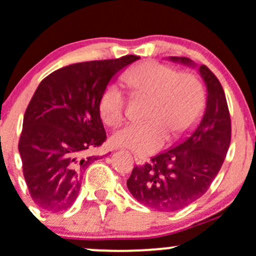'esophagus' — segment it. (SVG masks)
I'll return each mask as SVG.
<instances>
[{
  "mask_svg": "<svg viewBox=\"0 0 256 256\" xmlns=\"http://www.w3.org/2000/svg\"><path fill=\"white\" fill-rule=\"evenodd\" d=\"M135 161L138 164H142L144 162V158H140V156H136L135 155Z\"/></svg>",
  "mask_w": 256,
  "mask_h": 256,
  "instance_id": "34e87169",
  "label": "esophagus"
}]
</instances>
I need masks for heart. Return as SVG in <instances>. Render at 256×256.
Returning <instances> with one entry per match:
<instances>
[{"mask_svg":"<svg viewBox=\"0 0 256 256\" xmlns=\"http://www.w3.org/2000/svg\"><path fill=\"white\" fill-rule=\"evenodd\" d=\"M122 82L135 98H148L144 124L124 126L112 135L114 145L148 155L168 138L190 130L205 105L202 84L192 74L178 72L156 61L142 62L122 75ZM98 114L108 126L120 125L125 118V98L116 85H108L98 98Z\"/></svg>","mask_w":256,"mask_h":256,"instance_id":"heart-1","label":"heart"}]
</instances>
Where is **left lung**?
Segmentation results:
<instances>
[{
	"label": "left lung",
	"mask_w": 256,
	"mask_h": 256,
	"mask_svg": "<svg viewBox=\"0 0 256 256\" xmlns=\"http://www.w3.org/2000/svg\"><path fill=\"white\" fill-rule=\"evenodd\" d=\"M171 61L195 66L186 57ZM199 72L206 85V108L199 126L180 144L135 166L128 188L141 204L160 212H176L208 191L226 158L232 121L222 86L205 65Z\"/></svg>",
	"instance_id": "obj_1"
}]
</instances>
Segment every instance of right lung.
Returning a JSON list of instances; mask_svg holds the SVG:
<instances>
[{
  "label": "right lung",
  "mask_w": 256,
  "mask_h": 256,
  "mask_svg": "<svg viewBox=\"0 0 256 256\" xmlns=\"http://www.w3.org/2000/svg\"><path fill=\"white\" fill-rule=\"evenodd\" d=\"M140 57L88 61L44 78L24 116L18 151L32 200L44 212L74 204L82 174L98 156H86L106 140L98 98L111 78Z\"/></svg>",
  "instance_id": "right-lung-1"
}]
</instances>
